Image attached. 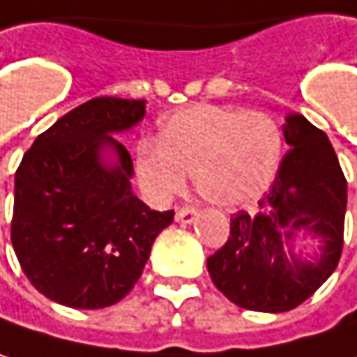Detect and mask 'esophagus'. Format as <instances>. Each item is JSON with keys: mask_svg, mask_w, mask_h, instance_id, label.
<instances>
[{"mask_svg": "<svg viewBox=\"0 0 357 357\" xmlns=\"http://www.w3.org/2000/svg\"><path fill=\"white\" fill-rule=\"evenodd\" d=\"M196 216H198V208L196 206H188V204L178 208V212H176V218H178L179 222H192Z\"/></svg>", "mask_w": 357, "mask_h": 357, "instance_id": "obj_1", "label": "esophagus"}]
</instances>
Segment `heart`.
<instances>
[{
	"mask_svg": "<svg viewBox=\"0 0 357 357\" xmlns=\"http://www.w3.org/2000/svg\"><path fill=\"white\" fill-rule=\"evenodd\" d=\"M282 132L270 114L200 104L167 116L155 143L137 153V178L153 202H165L185 183L211 204L237 208L255 202L274 181Z\"/></svg>",
	"mask_w": 357,
	"mask_h": 357,
	"instance_id": "heart-1",
	"label": "heart"
}]
</instances>
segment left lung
I'll use <instances>...</instances> for the list:
<instances>
[{"label": "left lung", "instance_id": "1", "mask_svg": "<svg viewBox=\"0 0 357 357\" xmlns=\"http://www.w3.org/2000/svg\"><path fill=\"white\" fill-rule=\"evenodd\" d=\"M290 151L255 212L231 216L225 245L206 259L214 286L237 307L286 312L303 305L335 272L343 249L347 181L327 135L303 114L282 126ZM298 230L321 237L312 262L296 257Z\"/></svg>", "mask_w": 357, "mask_h": 357}]
</instances>
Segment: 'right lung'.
Segmentation results:
<instances>
[{
    "label": "right lung",
    "instance_id": "1",
    "mask_svg": "<svg viewBox=\"0 0 357 357\" xmlns=\"http://www.w3.org/2000/svg\"><path fill=\"white\" fill-rule=\"evenodd\" d=\"M145 116V100L93 98L36 137L16 172L12 245L30 284L71 308H104L139 282L174 211H151L130 190L135 174L114 132ZM104 146L116 166L101 159Z\"/></svg>",
    "mask_w": 357,
    "mask_h": 357
}]
</instances>
